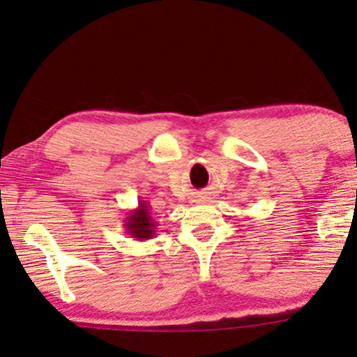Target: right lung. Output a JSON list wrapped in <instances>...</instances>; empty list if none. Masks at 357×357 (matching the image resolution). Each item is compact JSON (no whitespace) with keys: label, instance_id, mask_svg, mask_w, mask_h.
Here are the masks:
<instances>
[{"label":"right lung","instance_id":"right-lung-1","mask_svg":"<svg viewBox=\"0 0 357 357\" xmlns=\"http://www.w3.org/2000/svg\"><path fill=\"white\" fill-rule=\"evenodd\" d=\"M156 227H158V223L153 220V217H151V212L145 201H140L137 208L127 212L126 220H123L126 234L129 235L130 238L139 241L153 238L156 235Z\"/></svg>","mask_w":357,"mask_h":357}]
</instances>
